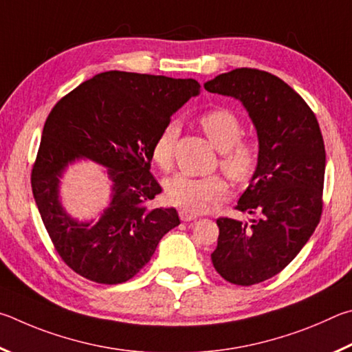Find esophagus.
I'll list each match as a JSON object with an SVG mask.
<instances>
[{
    "instance_id": "obj_1",
    "label": "esophagus",
    "mask_w": 352,
    "mask_h": 352,
    "mask_svg": "<svg viewBox=\"0 0 352 352\" xmlns=\"http://www.w3.org/2000/svg\"><path fill=\"white\" fill-rule=\"evenodd\" d=\"M179 218L182 221H193V219H196V214H193L188 210H179Z\"/></svg>"
}]
</instances>
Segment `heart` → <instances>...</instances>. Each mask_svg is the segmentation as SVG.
I'll return each mask as SVG.
<instances>
[{"instance_id": "heart-1", "label": "heart", "mask_w": 352, "mask_h": 352, "mask_svg": "<svg viewBox=\"0 0 352 352\" xmlns=\"http://www.w3.org/2000/svg\"><path fill=\"white\" fill-rule=\"evenodd\" d=\"M198 122L221 151L219 165L226 175L235 184L249 182L260 165L261 148L255 139L243 138L239 117L229 108H212L204 111ZM177 138L179 125L175 120L166 122L154 138L151 159L160 170H168L173 165ZM164 190L170 204L196 213L223 199L229 187L221 175L192 176L176 173L165 181Z\"/></svg>"}]
</instances>
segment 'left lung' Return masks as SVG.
<instances>
[{
    "label": "left lung",
    "mask_w": 352,
    "mask_h": 352,
    "mask_svg": "<svg viewBox=\"0 0 352 352\" xmlns=\"http://www.w3.org/2000/svg\"><path fill=\"white\" fill-rule=\"evenodd\" d=\"M239 98L254 120L261 159L235 207L252 224L218 218L212 254L226 281L252 286L280 274L303 249L323 213L326 153L317 117L303 97L274 74L238 67L204 85Z\"/></svg>",
    "instance_id": "obj_1"
}]
</instances>
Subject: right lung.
<instances>
[{"mask_svg":"<svg viewBox=\"0 0 352 352\" xmlns=\"http://www.w3.org/2000/svg\"><path fill=\"white\" fill-rule=\"evenodd\" d=\"M199 88L193 78L108 71L67 92L49 113L30 186L54 249L80 276L98 285L131 280L179 226L175 208H150L162 192L150 173L151 144ZM77 157L108 166L115 182L111 206L96 225H78L58 204V177Z\"/></svg>","mask_w":352,"mask_h":352,"instance_id":"add662e5","label":"right lung"}]
</instances>
